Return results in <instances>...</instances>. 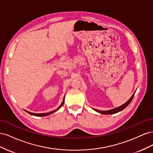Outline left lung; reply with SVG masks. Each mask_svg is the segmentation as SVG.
<instances>
[{"instance_id": "8db88e82", "label": "left lung", "mask_w": 153, "mask_h": 153, "mask_svg": "<svg viewBox=\"0 0 153 153\" xmlns=\"http://www.w3.org/2000/svg\"><path fill=\"white\" fill-rule=\"evenodd\" d=\"M136 92V91H135ZM135 92H134V94L131 96V97L130 98H129L126 103H124L123 105H122L121 106H118V107L117 108H113V109H111V110H106V111H103V110H98L97 109H95V108H93L94 110H95L96 112H98V113H100L101 114H105V115H108V114H116L117 112H121V111H122L123 110H124L125 108L126 107V106L130 103V102L131 101L133 98L134 95H135Z\"/></svg>"}]
</instances>
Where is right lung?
<instances>
[{"label": "right lung", "mask_w": 153, "mask_h": 153, "mask_svg": "<svg viewBox=\"0 0 153 153\" xmlns=\"http://www.w3.org/2000/svg\"><path fill=\"white\" fill-rule=\"evenodd\" d=\"M64 98H63V101H62V103L61 104V105H60L59 106V108L57 109V110H53V111H52V112H48V113H42V114H36V113H32V112H29V111H27V110H25L26 112H27L28 114H30V115H34V116H38V117H43V116H47V115H50V114H52V113H53V112H56V111H57L61 107V106L64 105Z\"/></svg>", "instance_id": "obj_1"}]
</instances>
